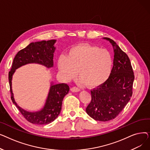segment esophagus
I'll return each mask as SVG.
<instances>
[{
    "label": "esophagus",
    "mask_w": 150,
    "mask_h": 150,
    "mask_svg": "<svg viewBox=\"0 0 150 150\" xmlns=\"http://www.w3.org/2000/svg\"><path fill=\"white\" fill-rule=\"evenodd\" d=\"M71 91L74 92H77L80 91V89L78 87H76V86H74L72 88H71Z\"/></svg>",
    "instance_id": "34e87169"
}]
</instances>
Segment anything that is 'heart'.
<instances>
[{"mask_svg":"<svg viewBox=\"0 0 150 150\" xmlns=\"http://www.w3.org/2000/svg\"><path fill=\"white\" fill-rule=\"evenodd\" d=\"M113 59L108 50L88 44H81L70 48L67 56L61 54L58 66L63 78L70 80L77 75L80 81L89 87H97L105 83L111 73Z\"/></svg>","mask_w":150,"mask_h":150,"instance_id":"obj_1","label":"heart"}]
</instances>
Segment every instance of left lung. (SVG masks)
Returning a JSON list of instances; mask_svg holds the SVG:
<instances>
[{"mask_svg":"<svg viewBox=\"0 0 150 150\" xmlns=\"http://www.w3.org/2000/svg\"><path fill=\"white\" fill-rule=\"evenodd\" d=\"M113 47L114 57L108 80L91 91L92 100L86 109L87 114L100 122L111 120L119 114L130 100L134 75L128 55L114 41L103 38Z\"/></svg>","mask_w":150,"mask_h":150,"instance_id":"left-lung-1","label":"left lung"}]
</instances>
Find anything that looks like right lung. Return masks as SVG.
Returning a JSON list of instances; mask_svg holds the SVG:
<instances>
[{"mask_svg": "<svg viewBox=\"0 0 150 150\" xmlns=\"http://www.w3.org/2000/svg\"><path fill=\"white\" fill-rule=\"evenodd\" d=\"M55 42L56 40L52 39L30 43L25 48L18 52L13 59L12 67L8 74L13 103L16 106L25 119L33 124H49L57 119L61 112L63 98L69 93V86L65 83L54 84L52 83L44 108L39 111L28 112L19 106L14 100L11 86L13 75L16 69L30 63H36L47 68L52 67Z\"/></svg>", "mask_w": 150, "mask_h": 150, "instance_id": "obj_1", "label": "right lung"}]
</instances>
